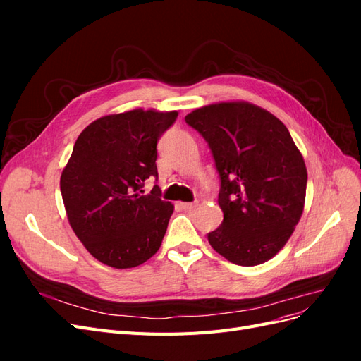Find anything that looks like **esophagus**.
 Masks as SVG:
<instances>
[{"instance_id": "34e87169", "label": "esophagus", "mask_w": 361, "mask_h": 361, "mask_svg": "<svg viewBox=\"0 0 361 361\" xmlns=\"http://www.w3.org/2000/svg\"><path fill=\"white\" fill-rule=\"evenodd\" d=\"M197 203H180V207L183 211H194Z\"/></svg>"}]
</instances>
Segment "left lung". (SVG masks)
Listing matches in <instances>:
<instances>
[{"label": "left lung", "instance_id": "obj_1", "mask_svg": "<svg viewBox=\"0 0 361 361\" xmlns=\"http://www.w3.org/2000/svg\"><path fill=\"white\" fill-rule=\"evenodd\" d=\"M185 122L207 141L221 180L224 218L207 241L235 265L274 257L300 221L307 187V169L288 128L244 101L204 105Z\"/></svg>", "mask_w": 361, "mask_h": 361}]
</instances>
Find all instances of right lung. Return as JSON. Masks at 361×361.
<instances>
[{"label":"right lung","instance_id":"add662e5","mask_svg":"<svg viewBox=\"0 0 361 361\" xmlns=\"http://www.w3.org/2000/svg\"><path fill=\"white\" fill-rule=\"evenodd\" d=\"M178 111L137 110L94 120L76 138L60 190L68 220L89 253L126 269L145 264L161 247L174 206L161 200L157 143Z\"/></svg>","mask_w":361,"mask_h":361}]
</instances>
